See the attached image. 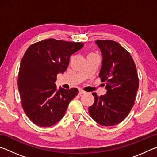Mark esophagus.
Wrapping results in <instances>:
<instances>
[{"mask_svg": "<svg viewBox=\"0 0 157 157\" xmlns=\"http://www.w3.org/2000/svg\"><path fill=\"white\" fill-rule=\"evenodd\" d=\"M79 94H86V92L84 91L83 90L79 89Z\"/></svg>", "mask_w": 157, "mask_h": 157, "instance_id": "34e87169", "label": "esophagus"}]
</instances>
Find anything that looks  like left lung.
I'll use <instances>...</instances> for the list:
<instances>
[{"instance_id":"1","label":"left lung","mask_w":157,"mask_h":157,"mask_svg":"<svg viewBox=\"0 0 157 157\" xmlns=\"http://www.w3.org/2000/svg\"><path fill=\"white\" fill-rule=\"evenodd\" d=\"M95 44L102 52L99 77L107 94H94L95 102L89 111L98 124L113 126L123 121L134 106L139 84L136 68L129 53L117 42L97 40Z\"/></svg>"}]
</instances>
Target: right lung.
<instances>
[{
  "mask_svg": "<svg viewBox=\"0 0 157 157\" xmlns=\"http://www.w3.org/2000/svg\"><path fill=\"white\" fill-rule=\"evenodd\" d=\"M84 44L48 39L28 48L21 59L18 87L23 110L36 125L56 124L66 113L78 89H57V74L67 69L69 59Z\"/></svg>",
  "mask_w": 157,
  "mask_h": 157,
  "instance_id": "1",
  "label": "right lung"
}]
</instances>
